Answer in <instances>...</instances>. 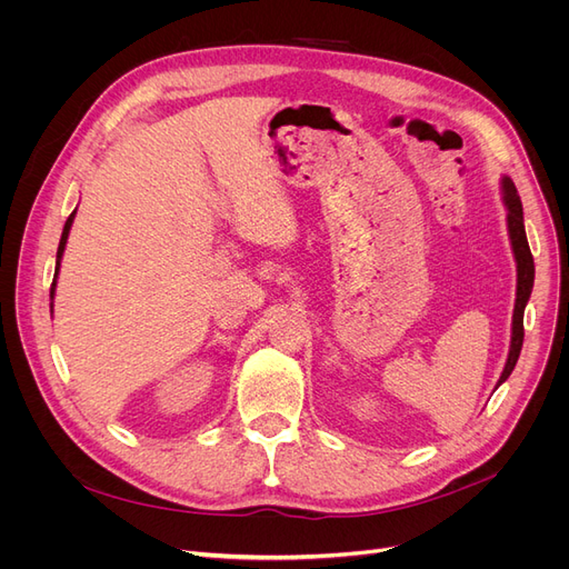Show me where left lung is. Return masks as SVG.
I'll return each instance as SVG.
<instances>
[{"label": "left lung", "mask_w": 569, "mask_h": 569, "mask_svg": "<svg viewBox=\"0 0 569 569\" xmlns=\"http://www.w3.org/2000/svg\"><path fill=\"white\" fill-rule=\"evenodd\" d=\"M502 198L507 204V228H510L512 251L517 258V305H515V316H512V346H510V355H507V362H505L498 385L510 378V373L517 367L519 352L523 346V309L530 300L532 281H535V262H532V253H530L526 228H523V207H521V198H519L517 187L510 177H502Z\"/></svg>", "instance_id": "1"}]
</instances>
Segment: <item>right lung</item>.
<instances>
[{
	"label": "right lung",
	"instance_id": "add662e5",
	"mask_svg": "<svg viewBox=\"0 0 569 569\" xmlns=\"http://www.w3.org/2000/svg\"><path fill=\"white\" fill-rule=\"evenodd\" d=\"M73 217L76 212L67 219L64 223V232H62V239H59V249H57V267H54V281L50 286V297H54V286H57V272H59V260H62V253H64V247H67V239H69V230H71V223H73Z\"/></svg>",
	"mask_w": 569,
	"mask_h": 569
}]
</instances>
